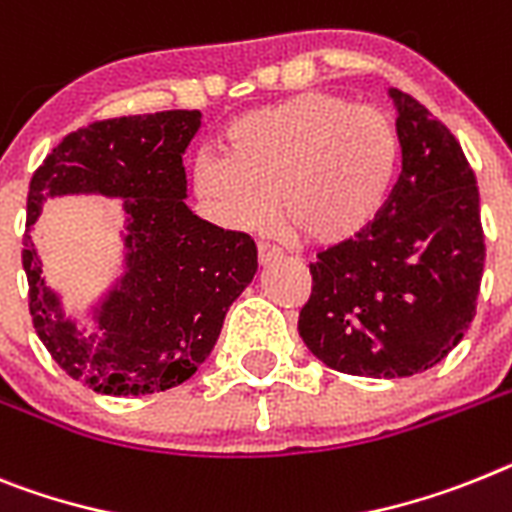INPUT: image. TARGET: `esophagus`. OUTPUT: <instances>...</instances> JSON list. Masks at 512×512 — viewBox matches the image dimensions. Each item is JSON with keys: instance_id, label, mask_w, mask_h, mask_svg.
<instances>
[{"instance_id": "esophagus-1", "label": "esophagus", "mask_w": 512, "mask_h": 512, "mask_svg": "<svg viewBox=\"0 0 512 512\" xmlns=\"http://www.w3.org/2000/svg\"><path fill=\"white\" fill-rule=\"evenodd\" d=\"M279 259H282V253H279L277 248L269 246V243H259V264L261 266H272V264H277Z\"/></svg>"}]
</instances>
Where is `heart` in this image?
Masks as SVG:
<instances>
[{
  "label": "heart",
  "mask_w": 512,
  "mask_h": 512,
  "mask_svg": "<svg viewBox=\"0 0 512 512\" xmlns=\"http://www.w3.org/2000/svg\"><path fill=\"white\" fill-rule=\"evenodd\" d=\"M227 152L194 157L196 196L233 230H264L277 217L305 246L344 248L386 209L401 163L386 113L329 90L256 108L227 126Z\"/></svg>",
  "instance_id": "b5f03b06"
}]
</instances>
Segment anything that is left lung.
I'll list each match as a JSON object with an SVG mask.
<instances>
[{
  "instance_id": "1",
  "label": "left lung",
  "mask_w": 512,
  "mask_h": 512,
  "mask_svg": "<svg viewBox=\"0 0 512 512\" xmlns=\"http://www.w3.org/2000/svg\"><path fill=\"white\" fill-rule=\"evenodd\" d=\"M401 176L368 233L318 253L300 310L305 347L329 368L406 378L469 329L484 272L474 170L448 126L396 87Z\"/></svg>"
}]
</instances>
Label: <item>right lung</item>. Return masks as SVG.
<instances>
[{"instance_id": "add662e5", "label": "right lung", "mask_w": 512, "mask_h": 512, "mask_svg": "<svg viewBox=\"0 0 512 512\" xmlns=\"http://www.w3.org/2000/svg\"><path fill=\"white\" fill-rule=\"evenodd\" d=\"M199 126V111L95 121L61 139L30 178L23 269L33 326L61 370L98 393L144 396L189 381L256 274L251 235L222 230L183 202V152ZM69 193L125 199L127 272L91 311L90 337L45 285L29 238L47 196Z\"/></svg>"}]
</instances>
